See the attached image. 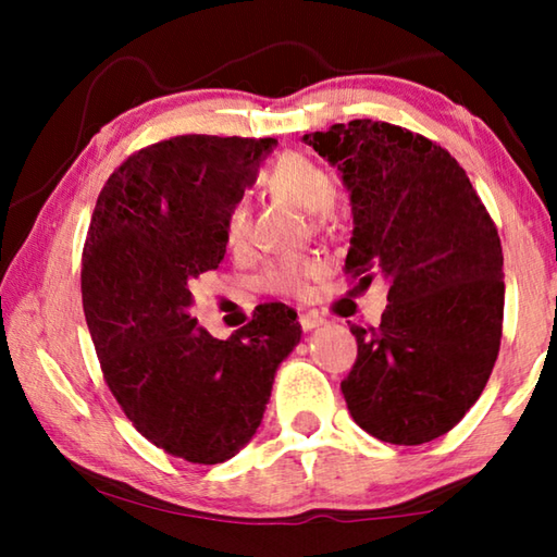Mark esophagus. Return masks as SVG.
Listing matches in <instances>:
<instances>
[{"label":"esophagus","instance_id":"esophagus-1","mask_svg":"<svg viewBox=\"0 0 557 557\" xmlns=\"http://www.w3.org/2000/svg\"><path fill=\"white\" fill-rule=\"evenodd\" d=\"M299 324H301V329H305V332H312V329L324 324V319L319 317V314H314V312H301L299 314Z\"/></svg>","mask_w":557,"mask_h":557}]
</instances>
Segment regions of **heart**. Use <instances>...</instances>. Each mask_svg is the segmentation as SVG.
Masks as SVG:
<instances>
[{"mask_svg": "<svg viewBox=\"0 0 557 557\" xmlns=\"http://www.w3.org/2000/svg\"><path fill=\"white\" fill-rule=\"evenodd\" d=\"M268 194L275 199H285L299 209L309 211V223L312 231L326 235L336 228V182L322 164L305 154L289 152L282 154L277 162L265 172ZM252 238V215L250 206L245 201H233L223 213V240L231 250L243 252L248 250ZM319 272V262L305 256H289L268 262L262 272V287L272 295L297 297L305 292L309 277Z\"/></svg>", "mask_w": 557, "mask_h": 557, "instance_id": "1", "label": "heart"}]
</instances>
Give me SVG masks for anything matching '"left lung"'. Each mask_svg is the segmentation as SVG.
I'll list each match as a JSON object with an SVG mask.
<instances>
[{
    "label": "left lung",
    "mask_w": 557,
    "mask_h": 557,
    "mask_svg": "<svg viewBox=\"0 0 557 557\" xmlns=\"http://www.w3.org/2000/svg\"><path fill=\"white\" fill-rule=\"evenodd\" d=\"M351 191L344 272L388 280L379 326H351L342 381L358 428L391 445L445 435L479 400L502 346L504 252L496 225L447 149L391 122L305 135Z\"/></svg>",
    "instance_id": "left-lung-1"
}]
</instances>
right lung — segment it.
<instances>
[{"label":"right lung","instance_id":"1","mask_svg":"<svg viewBox=\"0 0 557 557\" xmlns=\"http://www.w3.org/2000/svg\"><path fill=\"white\" fill-rule=\"evenodd\" d=\"M275 139L178 135L129 154L102 186L83 245V312L102 379L143 437L191 465L250 442L297 312L256 307L231 338L188 314L194 280L221 265L223 213Z\"/></svg>","mask_w":557,"mask_h":557}]
</instances>
